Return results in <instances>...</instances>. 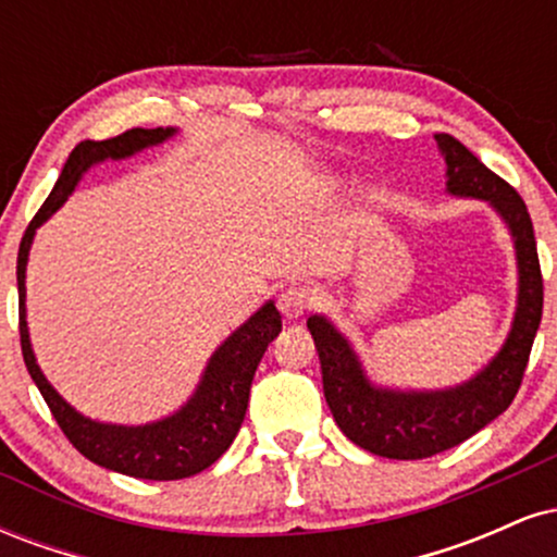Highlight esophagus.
Returning a JSON list of instances; mask_svg holds the SVG:
<instances>
[{"label": "esophagus", "mask_w": 557, "mask_h": 557, "mask_svg": "<svg viewBox=\"0 0 557 557\" xmlns=\"http://www.w3.org/2000/svg\"><path fill=\"white\" fill-rule=\"evenodd\" d=\"M277 306L287 319H298V317H304L311 306H314V293H311V287L293 283V285H287L283 293H280Z\"/></svg>", "instance_id": "34e87169"}]
</instances>
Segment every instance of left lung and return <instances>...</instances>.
I'll return each instance as SVG.
<instances>
[{
    "instance_id": "1",
    "label": "left lung",
    "mask_w": 557,
    "mask_h": 557,
    "mask_svg": "<svg viewBox=\"0 0 557 557\" xmlns=\"http://www.w3.org/2000/svg\"><path fill=\"white\" fill-rule=\"evenodd\" d=\"M447 164V190L453 196L484 198L510 227L519 259V309L503 350L461 387L440 393H398L372 387L363 376L350 345L324 317H309L324 398L345 437L382 458L417 461L447 447L461 445L510 406L519 393L534 335L542 322L540 257L527 203L500 175L484 168L469 149L447 133H437Z\"/></svg>"
}]
</instances>
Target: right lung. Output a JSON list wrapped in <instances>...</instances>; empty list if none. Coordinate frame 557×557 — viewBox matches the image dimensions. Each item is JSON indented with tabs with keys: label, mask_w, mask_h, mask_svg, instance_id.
<instances>
[{
	"label": "right lung",
	"mask_w": 557,
	"mask_h": 557,
	"mask_svg": "<svg viewBox=\"0 0 557 557\" xmlns=\"http://www.w3.org/2000/svg\"><path fill=\"white\" fill-rule=\"evenodd\" d=\"M172 133H175L172 127L168 131L164 127H133V131L107 140H81L65 162V170H62L52 194L30 220L21 240V251H17V298H21L17 311H21L23 361L28 367L30 380L41 389L54 421L75 450L88 461L117 471V474L151 479V482L194 476L198 471L209 469L233 445L243 417H246L253 374H257L267 345L283 330V317L274 309L272 300L261 306L257 314L216 348L196 395L172 417L144 426L99 424L70 408L38 369L28 341V324H25V261H28V248L36 227L67 201L81 175L91 164L101 159L131 157L133 151L146 149V146L162 144Z\"/></svg>",
	"instance_id": "right-lung-1"
}]
</instances>
